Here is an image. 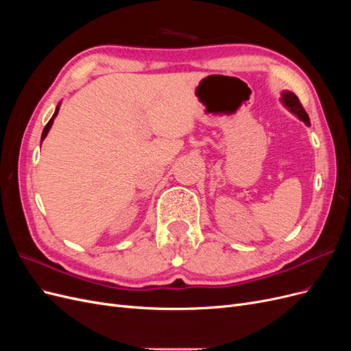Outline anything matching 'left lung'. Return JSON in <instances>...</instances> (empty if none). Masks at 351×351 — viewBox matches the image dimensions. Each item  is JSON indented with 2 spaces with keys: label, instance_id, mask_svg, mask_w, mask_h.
<instances>
[{
  "label": "left lung",
  "instance_id": "left-lung-1",
  "mask_svg": "<svg viewBox=\"0 0 351 351\" xmlns=\"http://www.w3.org/2000/svg\"><path fill=\"white\" fill-rule=\"evenodd\" d=\"M281 101H282V104L285 105V107L289 108L294 115H297L302 121H304L306 125H311L309 115H307V112H306L304 108L302 107V104H300L299 98H297L293 92H289V90L282 92Z\"/></svg>",
  "mask_w": 351,
  "mask_h": 351
}]
</instances>
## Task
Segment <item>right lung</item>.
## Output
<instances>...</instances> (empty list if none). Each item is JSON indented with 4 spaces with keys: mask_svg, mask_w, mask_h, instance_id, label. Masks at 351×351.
<instances>
[{
    "mask_svg": "<svg viewBox=\"0 0 351 351\" xmlns=\"http://www.w3.org/2000/svg\"><path fill=\"white\" fill-rule=\"evenodd\" d=\"M58 110H60V105H57V108H56V112H54V115H52V119L48 121V124L45 125V129H44V132H42V137H40V145H42V141L45 139L47 137V134H48V132H49V129H51V125H52V123H54V119L57 117V114H58Z\"/></svg>",
    "mask_w": 351,
    "mask_h": 351,
    "instance_id": "add662e5",
    "label": "right lung"
}]
</instances>
